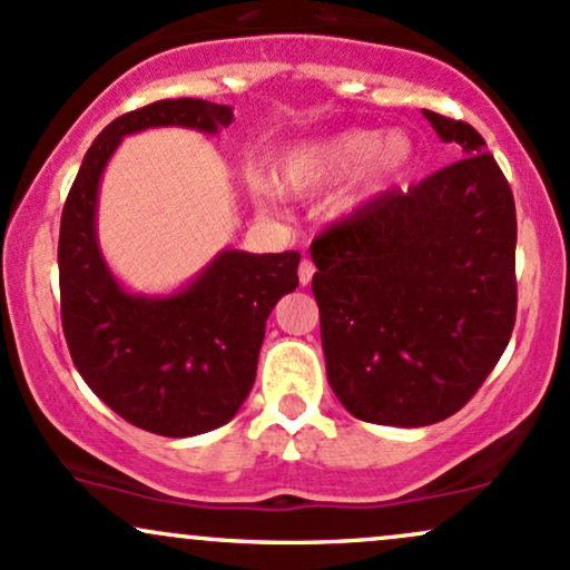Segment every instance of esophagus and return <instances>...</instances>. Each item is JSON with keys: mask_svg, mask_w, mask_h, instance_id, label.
Returning <instances> with one entry per match:
<instances>
[{"mask_svg": "<svg viewBox=\"0 0 570 570\" xmlns=\"http://www.w3.org/2000/svg\"><path fill=\"white\" fill-rule=\"evenodd\" d=\"M299 284H303V286H307V284H311V278H313V273H316V265H313L311 263V259H303V263H299Z\"/></svg>", "mask_w": 570, "mask_h": 570, "instance_id": "1", "label": "esophagus"}]
</instances>
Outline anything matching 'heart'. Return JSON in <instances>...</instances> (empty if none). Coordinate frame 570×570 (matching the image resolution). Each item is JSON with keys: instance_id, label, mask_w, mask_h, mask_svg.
<instances>
[{"instance_id": "b5f03b06", "label": "heart", "mask_w": 570, "mask_h": 570, "mask_svg": "<svg viewBox=\"0 0 570 570\" xmlns=\"http://www.w3.org/2000/svg\"><path fill=\"white\" fill-rule=\"evenodd\" d=\"M412 153L415 149L404 134H389L383 139L381 130H340L292 147L278 163V181L289 193L318 195L356 176V185L340 203L343 212H351L407 171Z\"/></svg>"}]
</instances>
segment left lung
Listing matches in <instances>:
<instances>
[{
    "instance_id": "obj_1",
    "label": "left lung",
    "mask_w": 570,
    "mask_h": 570,
    "mask_svg": "<svg viewBox=\"0 0 570 570\" xmlns=\"http://www.w3.org/2000/svg\"><path fill=\"white\" fill-rule=\"evenodd\" d=\"M423 115L463 158L377 195L311 244L332 391L358 421L399 429L455 415L499 364L517 316L507 176L469 122Z\"/></svg>"
}]
</instances>
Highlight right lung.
Listing matches in <instances>:
<instances>
[{"label":"right lung","instance_id":"add662e5","mask_svg":"<svg viewBox=\"0 0 570 570\" xmlns=\"http://www.w3.org/2000/svg\"><path fill=\"white\" fill-rule=\"evenodd\" d=\"M230 122L227 104L203 98H166L117 117L85 153L63 203L58 281L71 362L104 404L160 436L206 434L240 410L267 316L299 284V254L225 248L179 292L130 294L98 248V185L122 136L168 126L219 134Z\"/></svg>","mask_w":570,"mask_h":570}]
</instances>
